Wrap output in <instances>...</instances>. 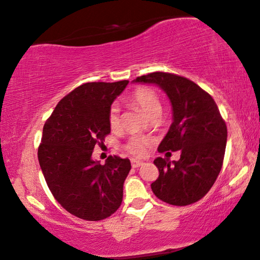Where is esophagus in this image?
<instances>
[{
    "mask_svg": "<svg viewBox=\"0 0 260 260\" xmlns=\"http://www.w3.org/2000/svg\"><path fill=\"white\" fill-rule=\"evenodd\" d=\"M144 161H141V160H137V159H132V166H133L134 168H137V167H140V166H142L144 165Z\"/></svg>",
    "mask_w": 260,
    "mask_h": 260,
    "instance_id": "esophagus-1",
    "label": "esophagus"
}]
</instances>
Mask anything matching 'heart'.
Masks as SVG:
<instances>
[{"label": "heart", "instance_id": "obj_1", "mask_svg": "<svg viewBox=\"0 0 260 260\" xmlns=\"http://www.w3.org/2000/svg\"><path fill=\"white\" fill-rule=\"evenodd\" d=\"M131 101L139 106L148 118L153 116H159L161 113V101H160L159 95L154 90L147 87H140L134 90L131 96ZM108 122L112 131H116L121 126V118H120V108L118 105H113L109 108L108 113ZM147 140L140 135H134L132 137L125 146L126 151L135 156L145 155L146 149H147Z\"/></svg>", "mask_w": 260, "mask_h": 260}]
</instances>
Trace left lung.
<instances>
[{
	"label": "left lung",
	"instance_id": "obj_1",
	"mask_svg": "<svg viewBox=\"0 0 260 260\" xmlns=\"http://www.w3.org/2000/svg\"><path fill=\"white\" fill-rule=\"evenodd\" d=\"M135 82L154 83L167 94L173 122L160 142V153L180 151V159L156 158L159 177L151 187L160 200L175 206L197 203L210 191L224 161L228 127L213 98L191 80L154 72Z\"/></svg>",
	"mask_w": 260,
	"mask_h": 260
}]
</instances>
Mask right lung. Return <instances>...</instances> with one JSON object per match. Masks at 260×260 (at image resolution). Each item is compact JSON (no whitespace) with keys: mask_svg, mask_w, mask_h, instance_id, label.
I'll return each instance as SVG.
<instances>
[{"mask_svg":"<svg viewBox=\"0 0 260 260\" xmlns=\"http://www.w3.org/2000/svg\"><path fill=\"white\" fill-rule=\"evenodd\" d=\"M127 85L83 83L58 102L43 126L38 151L43 177L56 202L83 220L108 218L122 203L129 159L109 155L101 165L92 154L111 133L109 108Z\"/></svg>","mask_w":260,"mask_h":260,"instance_id":"1","label":"right lung"}]
</instances>
